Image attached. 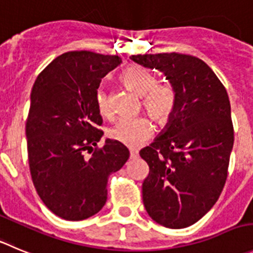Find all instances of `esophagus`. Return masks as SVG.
Instances as JSON below:
<instances>
[{"label":"esophagus","mask_w":253,"mask_h":253,"mask_svg":"<svg viewBox=\"0 0 253 253\" xmlns=\"http://www.w3.org/2000/svg\"><path fill=\"white\" fill-rule=\"evenodd\" d=\"M129 157H131L132 160L137 159V157H138V151L137 150H131V151H129Z\"/></svg>","instance_id":"esophagus-1"}]
</instances>
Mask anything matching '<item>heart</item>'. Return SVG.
Returning <instances> with one entry per match:
<instances>
[{"instance_id": "obj_1", "label": "heart", "mask_w": 253, "mask_h": 253, "mask_svg": "<svg viewBox=\"0 0 253 253\" xmlns=\"http://www.w3.org/2000/svg\"><path fill=\"white\" fill-rule=\"evenodd\" d=\"M122 84L132 93L142 98V107L153 122L159 126H166L173 117L177 108V93L169 82H157L150 71L131 66L120 76ZM96 103L100 113L105 117L111 116L110 98L107 92L100 89L96 96ZM153 127L145 117L136 120H121L108 132V136L116 142L127 147H138L152 136Z\"/></svg>"}]
</instances>
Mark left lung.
I'll use <instances>...</instances> for the list:
<instances>
[{"label": "left lung", "instance_id": "1", "mask_svg": "<svg viewBox=\"0 0 253 253\" xmlns=\"http://www.w3.org/2000/svg\"><path fill=\"white\" fill-rule=\"evenodd\" d=\"M129 58L164 72L177 93L172 120L140 151L150 167L142 183L143 205L160 225L188 227L216 204L227 178L233 147L227 91L193 56L172 52Z\"/></svg>", "mask_w": 253, "mask_h": 253}]
</instances>
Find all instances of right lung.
I'll return each mask as SVG.
<instances>
[{"label": "right lung", "mask_w": 253, "mask_h": 253, "mask_svg": "<svg viewBox=\"0 0 253 253\" xmlns=\"http://www.w3.org/2000/svg\"><path fill=\"white\" fill-rule=\"evenodd\" d=\"M119 56L71 51L52 61L35 81L26 122L30 172L47 209L68 221L97 213L107 201L108 176L129 157L122 143L105 141L97 127L101 81L121 63ZM86 150L92 152L89 159Z\"/></svg>", "instance_id": "right-lung-1"}]
</instances>
